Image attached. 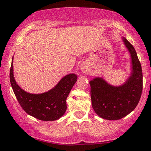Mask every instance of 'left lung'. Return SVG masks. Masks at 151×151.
Instances as JSON below:
<instances>
[{"label": "left lung", "instance_id": "1", "mask_svg": "<svg viewBox=\"0 0 151 151\" xmlns=\"http://www.w3.org/2000/svg\"><path fill=\"white\" fill-rule=\"evenodd\" d=\"M132 56V72L123 85L114 87L102 78L90 81V96L95 112L101 118L118 120L132 111L138 104L142 92V71L133 45L124 38Z\"/></svg>", "mask_w": 151, "mask_h": 151}]
</instances>
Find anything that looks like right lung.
I'll return each instance as SVG.
<instances>
[{"instance_id": "add662e5", "label": "right lung", "mask_w": 151, "mask_h": 151, "mask_svg": "<svg viewBox=\"0 0 151 151\" xmlns=\"http://www.w3.org/2000/svg\"><path fill=\"white\" fill-rule=\"evenodd\" d=\"M77 79L76 74H68L48 92L30 94L20 88L16 82L12 63L10 69L11 85L21 107L27 114L42 121H54L64 114L66 110V98Z\"/></svg>"}]
</instances>
